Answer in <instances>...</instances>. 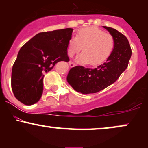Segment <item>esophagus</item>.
Here are the masks:
<instances>
[{"instance_id":"34e87169","label":"esophagus","mask_w":148,"mask_h":148,"mask_svg":"<svg viewBox=\"0 0 148 148\" xmlns=\"http://www.w3.org/2000/svg\"><path fill=\"white\" fill-rule=\"evenodd\" d=\"M69 64L70 67H73V66H75V64L74 62H73L72 61H69Z\"/></svg>"}]
</instances>
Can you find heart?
Wrapping results in <instances>:
<instances>
[{
  "label": "heart",
  "mask_w": 148,
  "mask_h": 148,
  "mask_svg": "<svg viewBox=\"0 0 148 148\" xmlns=\"http://www.w3.org/2000/svg\"><path fill=\"white\" fill-rule=\"evenodd\" d=\"M114 47V40L111 34L92 26L79 30L75 38H71L68 42L67 54L72 57L82 48L83 52L77 56V61L98 65L110 56Z\"/></svg>",
  "instance_id": "1"
}]
</instances>
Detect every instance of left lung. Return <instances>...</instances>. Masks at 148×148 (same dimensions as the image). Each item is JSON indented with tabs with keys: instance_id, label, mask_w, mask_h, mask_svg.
<instances>
[{
	"instance_id": "8db88e82",
	"label": "left lung",
	"mask_w": 148,
	"mask_h": 148,
	"mask_svg": "<svg viewBox=\"0 0 148 148\" xmlns=\"http://www.w3.org/2000/svg\"><path fill=\"white\" fill-rule=\"evenodd\" d=\"M114 40V47L106 61L94 69L76 66L70 69L66 80L77 92L94 94L114 84L128 66L131 48L126 36L112 27L103 26Z\"/></svg>"
}]
</instances>
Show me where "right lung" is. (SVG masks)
Instances as JSON below:
<instances>
[{
	"mask_svg": "<svg viewBox=\"0 0 148 148\" xmlns=\"http://www.w3.org/2000/svg\"><path fill=\"white\" fill-rule=\"evenodd\" d=\"M73 29L36 34L19 50L11 74L14 96L25 105L38 102L43 93L44 74L59 61H69L68 42Z\"/></svg>",
	"mask_w": 148,
	"mask_h": 148,
	"instance_id": "1",
	"label": "right lung"
}]
</instances>
